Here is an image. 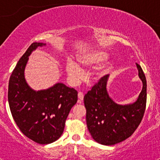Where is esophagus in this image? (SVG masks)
I'll return each instance as SVG.
<instances>
[{"label":"esophagus","instance_id":"1","mask_svg":"<svg viewBox=\"0 0 160 160\" xmlns=\"http://www.w3.org/2000/svg\"><path fill=\"white\" fill-rule=\"evenodd\" d=\"M83 97H84L83 93L81 92H78V98L79 99L78 101V102L79 104H80L82 102V100H83Z\"/></svg>","mask_w":160,"mask_h":160}]
</instances>
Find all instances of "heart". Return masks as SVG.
Masks as SVG:
<instances>
[{"mask_svg":"<svg viewBox=\"0 0 160 160\" xmlns=\"http://www.w3.org/2000/svg\"><path fill=\"white\" fill-rule=\"evenodd\" d=\"M108 54L103 51H97V52L88 53L82 55L78 58V63L81 66H89L94 64H98L107 60ZM65 70L70 81L73 84L78 83L80 80V76L81 74V69L80 67L74 63L72 60H68L66 62Z\"/></svg>","mask_w":160,"mask_h":160,"instance_id":"b5f03b06","label":"heart"}]
</instances>
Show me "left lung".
I'll return each mask as SVG.
<instances>
[{"instance_id": "1", "label": "left lung", "mask_w": 160, "mask_h": 160, "mask_svg": "<svg viewBox=\"0 0 160 160\" xmlns=\"http://www.w3.org/2000/svg\"><path fill=\"white\" fill-rule=\"evenodd\" d=\"M143 87L135 102L119 104L107 90L109 75L99 80L84 96L86 125L92 138L101 144L113 145L132 135L144 116L147 102V81L142 68L136 63Z\"/></svg>"}]
</instances>
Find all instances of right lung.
I'll list each match as a JSON object with an SVG mask.
<instances>
[{
    "label": "right lung",
    "mask_w": 160,
    "mask_h": 160,
    "mask_svg": "<svg viewBox=\"0 0 160 160\" xmlns=\"http://www.w3.org/2000/svg\"><path fill=\"white\" fill-rule=\"evenodd\" d=\"M44 46L34 42L28 47L12 71L8 86L9 105L16 125L25 136L40 144L61 137L69 112L78 102V92L62 82L38 91L28 84L25 69L28 57Z\"/></svg>",
    "instance_id": "right-lung-1"
}]
</instances>
